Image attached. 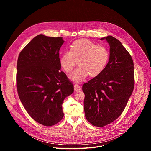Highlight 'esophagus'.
I'll return each mask as SVG.
<instances>
[{"mask_svg": "<svg viewBox=\"0 0 151 151\" xmlns=\"http://www.w3.org/2000/svg\"><path fill=\"white\" fill-rule=\"evenodd\" d=\"M74 90L76 92H78V91L81 90V87H80V85H77V84H75L74 85Z\"/></svg>", "mask_w": 151, "mask_h": 151, "instance_id": "esophagus-1", "label": "esophagus"}]
</instances>
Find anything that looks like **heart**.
Instances as JSON below:
<instances>
[{"label": "heart", "mask_w": 151, "mask_h": 151, "mask_svg": "<svg viewBox=\"0 0 151 151\" xmlns=\"http://www.w3.org/2000/svg\"><path fill=\"white\" fill-rule=\"evenodd\" d=\"M109 59V52L105 47L97 45L87 39H80L70 45L69 52L61 55L60 64L64 72L70 73L78 62L79 68L70 78L74 82H81L88 75L94 78L100 75Z\"/></svg>", "instance_id": "b5f03b06"}]
</instances>
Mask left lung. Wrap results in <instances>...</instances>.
Wrapping results in <instances>:
<instances>
[{
    "mask_svg": "<svg viewBox=\"0 0 151 151\" xmlns=\"http://www.w3.org/2000/svg\"><path fill=\"white\" fill-rule=\"evenodd\" d=\"M103 39L110 46L109 61L100 75L82 86L86 119L97 127L109 124L121 115L134 86V64L130 54L114 37L100 39Z\"/></svg>",
    "mask_w": 151,
    "mask_h": 151,
    "instance_id": "left-lung-1",
    "label": "left lung"
}]
</instances>
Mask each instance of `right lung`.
<instances>
[{"mask_svg":"<svg viewBox=\"0 0 151 151\" xmlns=\"http://www.w3.org/2000/svg\"><path fill=\"white\" fill-rule=\"evenodd\" d=\"M64 42L63 37L39 35L18 58V96L29 115L45 126L62 119L63 102L74 91L73 85L60 70L59 51Z\"/></svg>","mask_w":151,"mask_h":151,"instance_id":"add662e5","label":"right lung"}]
</instances>
